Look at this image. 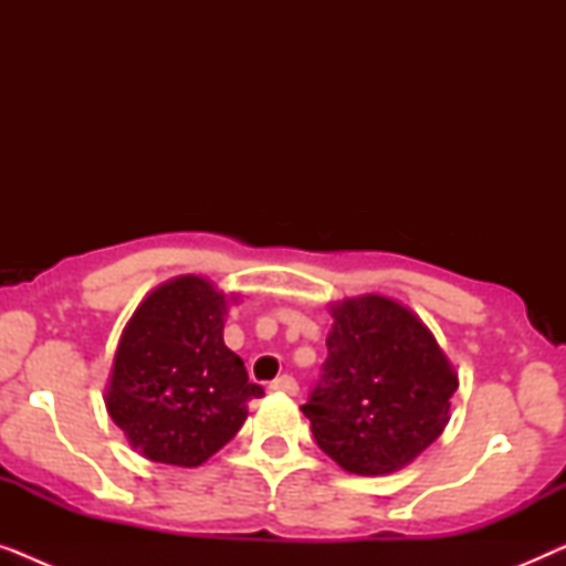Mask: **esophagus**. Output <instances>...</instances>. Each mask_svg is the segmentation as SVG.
<instances>
[{"label": "esophagus", "mask_w": 566, "mask_h": 566, "mask_svg": "<svg viewBox=\"0 0 566 566\" xmlns=\"http://www.w3.org/2000/svg\"><path fill=\"white\" fill-rule=\"evenodd\" d=\"M270 389L281 391V394H291V397H296V394H298V384H296V378H293V376L283 374V376H277L275 381H270Z\"/></svg>", "instance_id": "esophagus-1"}]
</instances>
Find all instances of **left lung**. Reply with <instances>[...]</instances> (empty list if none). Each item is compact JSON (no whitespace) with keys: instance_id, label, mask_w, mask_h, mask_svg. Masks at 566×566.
Listing matches in <instances>:
<instances>
[{"instance_id":"8db88e82","label":"left lung","mask_w":566,"mask_h":566,"mask_svg":"<svg viewBox=\"0 0 566 566\" xmlns=\"http://www.w3.org/2000/svg\"><path fill=\"white\" fill-rule=\"evenodd\" d=\"M327 360L301 412L316 446L350 474H391L448 422L459 378L432 332L386 296L332 308Z\"/></svg>"}]
</instances>
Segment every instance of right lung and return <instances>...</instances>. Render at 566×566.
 Returning <instances> with one entry per match:
<instances>
[{"label":"right lung","instance_id":"1","mask_svg":"<svg viewBox=\"0 0 566 566\" xmlns=\"http://www.w3.org/2000/svg\"><path fill=\"white\" fill-rule=\"evenodd\" d=\"M227 296L198 275L149 293L115 353L105 405L128 443L169 467H200L237 436L250 399L244 360L223 345Z\"/></svg>","mask_w":566,"mask_h":566}]
</instances>
